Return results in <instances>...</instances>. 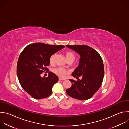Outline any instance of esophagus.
Returning a JSON list of instances; mask_svg holds the SVG:
<instances>
[{
	"label": "esophagus",
	"instance_id": "1",
	"mask_svg": "<svg viewBox=\"0 0 129 129\" xmlns=\"http://www.w3.org/2000/svg\"><path fill=\"white\" fill-rule=\"evenodd\" d=\"M59 81H62L65 80L64 79H61V78H59Z\"/></svg>",
	"mask_w": 129,
	"mask_h": 129
}]
</instances>
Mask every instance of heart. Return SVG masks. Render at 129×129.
Returning a JSON list of instances; mask_svg holds the SVG:
<instances>
[{
  "instance_id": "obj_1",
  "label": "heart",
  "mask_w": 129,
  "mask_h": 129,
  "mask_svg": "<svg viewBox=\"0 0 129 129\" xmlns=\"http://www.w3.org/2000/svg\"><path fill=\"white\" fill-rule=\"evenodd\" d=\"M65 54L66 57V59H67L69 62H72L75 60L76 56L75 54L73 52L71 51H66L65 52ZM56 54H53L50 57L49 61L51 64H52L54 63L55 58H56ZM53 72L55 73V74H56L59 77L62 78H64L65 75L67 73V71L64 68L61 67L54 68L53 69Z\"/></svg>"
}]
</instances>
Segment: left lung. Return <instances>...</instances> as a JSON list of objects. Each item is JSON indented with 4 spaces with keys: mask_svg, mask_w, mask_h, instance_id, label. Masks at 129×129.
<instances>
[{
    "mask_svg": "<svg viewBox=\"0 0 129 129\" xmlns=\"http://www.w3.org/2000/svg\"><path fill=\"white\" fill-rule=\"evenodd\" d=\"M66 46L80 55V63L72 73L78 81L69 80L71 87L66 90L70 96L80 100L91 98L100 88L104 76L103 60L94 49L87 45H69ZM82 76V80L78 77Z\"/></svg>",
    "mask_w": 129,
    "mask_h": 129,
    "instance_id": "1",
    "label": "left lung"
}]
</instances>
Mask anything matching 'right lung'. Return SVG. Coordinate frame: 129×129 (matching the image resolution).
<instances>
[{
	"mask_svg": "<svg viewBox=\"0 0 129 129\" xmlns=\"http://www.w3.org/2000/svg\"><path fill=\"white\" fill-rule=\"evenodd\" d=\"M61 45L36 43L27 45L22 51L17 65V75L23 89L35 99L48 97L58 77L50 71L46 78L41 74L47 70L52 54L64 48Z\"/></svg>",
	"mask_w": 129,
	"mask_h": 129,
	"instance_id": "add662e5",
	"label": "right lung"
}]
</instances>
